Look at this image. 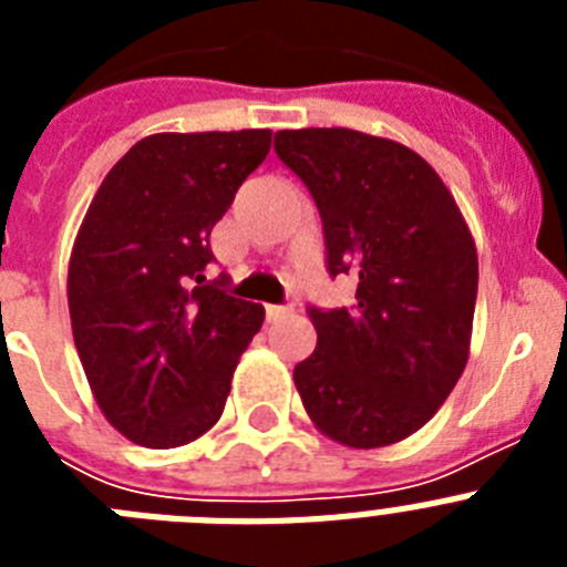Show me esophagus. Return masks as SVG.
<instances>
[{"instance_id": "34e87169", "label": "esophagus", "mask_w": 567, "mask_h": 567, "mask_svg": "<svg viewBox=\"0 0 567 567\" xmlns=\"http://www.w3.org/2000/svg\"><path fill=\"white\" fill-rule=\"evenodd\" d=\"M292 312L289 307H267V320H278V318H287Z\"/></svg>"}]
</instances>
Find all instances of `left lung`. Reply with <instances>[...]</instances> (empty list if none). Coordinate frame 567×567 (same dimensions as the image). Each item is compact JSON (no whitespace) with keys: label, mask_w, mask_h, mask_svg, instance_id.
I'll return each instance as SVG.
<instances>
[{"label":"left lung","mask_w":567,"mask_h":567,"mask_svg":"<svg viewBox=\"0 0 567 567\" xmlns=\"http://www.w3.org/2000/svg\"><path fill=\"white\" fill-rule=\"evenodd\" d=\"M318 204L329 275H354L352 309H309L318 346L295 385L320 434L380 449L423 429L468 360L477 247L454 195L405 144L349 127L275 133Z\"/></svg>","instance_id":"left-lung-1"}]
</instances>
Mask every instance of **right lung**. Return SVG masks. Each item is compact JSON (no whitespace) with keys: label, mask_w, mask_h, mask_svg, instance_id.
I'll use <instances>...</instances> for the list:
<instances>
[{"label":"right lung","mask_w":567,"mask_h":567,"mask_svg":"<svg viewBox=\"0 0 567 567\" xmlns=\"http://www.w3.org/2000/svg\"><path fill=\"white\" fill-rule=\"evenodd\" d=\"M269 147L272 130L147 135L90 202L70 327L99 409L133 443L178 449L221 417L264 307L209 284V233Z\"/></svg>","instance_id":"1"}]
</instances>
